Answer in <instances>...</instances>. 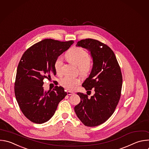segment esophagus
I'll return each mask as SVG.
<instances>
[{"instance_id":"34e87169","label":"esophagus","mask_w":149,"mask_h":149,"mask_svg":"<svg viewBox=\"0 0 149 149\" xmlns=\"http://www.w3.org/2000/svg\"><path fill=\"white\" fill-rule=\"evenodd\" d=\"M74 93L72 92H71V91H68L67 92V95H74Z\"/></svg>"}]
</instances>
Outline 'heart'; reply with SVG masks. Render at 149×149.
<instances>
[{
  "label": "heart",
  "instance_id": "obj_1",
  "mask_svg": "<svg viewBox=\"0 0 149 149\" xmlns=\"http://www.w3.org/2000/svg\"><path fill=\"white\" fill-rule=\"evenodd\" d=\"M67 60L78 66V69L82 75H86L90 71L92 66L91 60L88 53L85 49L79 47H74L67 53ZM63 58L60 56L56 60L54 67L56 72L60 74L62 72ZM81 80L78 78L65 76L60 80V84L68 90L73 91L80 84Z\"/></svg>",
  "mask_w": 149,
  "mask_h": 149
}]
</instances>
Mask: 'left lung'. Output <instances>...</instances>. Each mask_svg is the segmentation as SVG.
<instances>
[{
	"label": "left lung",
	"mask_w": 149,
	"mask_h": 149,
	"mask_svg": "<svg viewBox=\"0 0 149 149\" xmlns=\"http://www.w3.org/2000/svg\"><path fill=\"white\" fill-rule=\"evenodd\" d=\"M76 45L90 53L92 68L82 86L88 91L93 88L95 93L88 97L78 92L81 101L74 111L84 125L94 127L106 122L113 113L120 97L122 75L113 52L106 44L88 38Z\"/></svg>",
	"instance_id": "obj_1"
}]
</instances>
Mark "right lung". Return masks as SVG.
Returning <instances> with one entry per match:
<instances>
[{"label": "right lung", "mask_w": 149, "mask_h": 149, "mask_svg": "<svg viewBox=\"0 0 149 149\" xmlns=\"http://www.w3.org/2000/svg\"><path fill=\"white\" fill-rule=\"evenodd\" d=\"M73 43L72 40L45 39L32 45L22 56L17 68L15 93L22 112L32 122L41 124L49 120L67 95L62 86L45 91L43 79L56 75V60Z\"/></svg>", "instance_id": "add662e5"}]
</instances>
